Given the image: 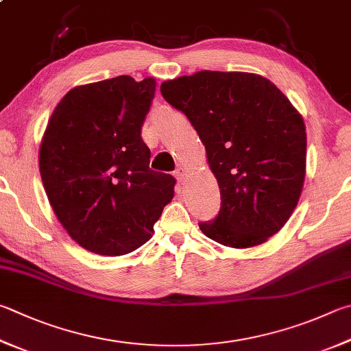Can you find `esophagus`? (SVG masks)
Wrapping results in <instances>:
<instances>
[{
    "mask_svg": "<svg viewBox=\"0 0 351 351\" xmlns=\"http://www.w3.org/2000/svg\"><path fill=\"white\" fill-rule=\"evenodd\" d=\"M175 176H176V180H178V182H184V180H186V176H187V169L184 167V165H178V169L175 170Z\"/></svg>",
    "mask_w": 351,
    "mask_h": 351,
    "instance_id": "34e87169",
    "label": "esophagus"
}]
</instances>
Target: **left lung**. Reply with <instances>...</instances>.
<instances>
[{
    "mask_svg": "<svg viewBox=\"0 0 351 351\" xmlns=\"http://www.w3.org/2000/svg\"><path fill=\"white\" fill-rule=\"evenodd\" d=\"M161 93L195 127L221 189L219 213L201 232L248 248L281 230L298 206L307 159L304 119L289 98L261 75L213 70L164 81Z\"/></svg>",
    "mask_w": 351,
    "mask_h": 351,
    "instance_id": "1",
    "label": "left lung"
}]
</instances>
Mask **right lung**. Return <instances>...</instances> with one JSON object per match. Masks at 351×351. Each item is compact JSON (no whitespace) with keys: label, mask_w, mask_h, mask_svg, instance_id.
Segmentation results:
<instances>
[{"label":"right lung","mask_w":351,"mask_h":351,"mask_svg":"<svg viewBox=\"0 0 351 351\" xmlns=\"http://www.w3.org/2000/svg\"><path fill=\"white\" fill-rule=\"evenodd\" d=\"M156 81L129 75L69 90L50 117L40 173L56 218L75 242L106 256L145 244L175 193V178L149 167L141 127Z\"/></svg>","instance_id":"right-lung-1"}]
</instances>
